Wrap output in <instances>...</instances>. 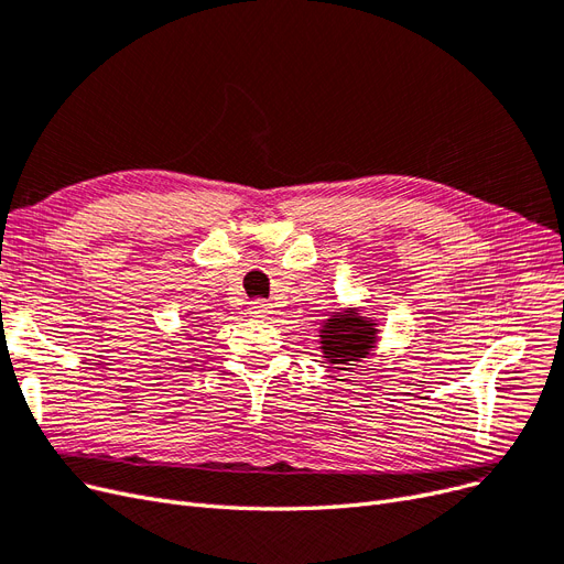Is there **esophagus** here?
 Here are the masks:
<instances>
[{
  "label": "esophagus",
  "instance_id": "obj_1",
  "mask_svg": "<svg viewBox=\"0 0 564 564\" xmlns=\"http://www.w3.org/2000/svg\"><path fill=\"white\" fill-rule=\"evenodd\" d=\"M248 312H250L252 316H260V318H262V316H269V314H271V304L264 302V300H252Z\"/></svg>",
  "mask_w": 564,
  "mask_h": 564
}]
</instances>
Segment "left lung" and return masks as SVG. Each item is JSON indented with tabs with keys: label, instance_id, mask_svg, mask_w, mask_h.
Segmentation results:
<instances>
[{
	"label": "left lung",
	"instance_id": "1",
	"mask_svg": "<svg viewBox=\"0 0 564 564\" xmlns=\"http://www.w3.org/2000/svg\"><path fill=\"white\" fill-rule=\"evenodd\" d=\"M375 323L356 316L354 312H344L328 318L321 333V347L325 358L335 366H349L351 360L366 358L375 347Z\"/></svg>",
	"mask_w": 564,
	"mask_h": 564
}]
</instances>
